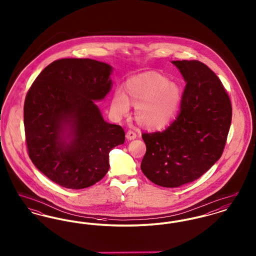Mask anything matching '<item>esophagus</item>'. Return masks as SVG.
Segmentation results:
<instances>
[{"mask_svg":"<svg viewBox=\"0 0 256 256\" xmlns=\"http://www.w3.org/2000/svg\"><path fill=\"white\" fill-rule=\"evenodd\" d=\"M126 137L128 140H134L136 138V134L134 132V130H128L126 134Z\"/></svg>","mask_w":256,"mask_h":256,"instance_id":"34e87169","label":"esophagus"}]
</instances>
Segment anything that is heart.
I'll return each instance as SVG.
<instances>
[{
    "instance_id": "1",
    "label": "heart",
    "mask_w": 256,
    "mask_h": 256,
    "mask_svg": "<svg viewBox=\"0 0 256 256\" xmlns=\"http://www.w3.org/2000/svg\"><path fill=\"white\" fill-rule=\"evenodd\" d=\"M124 90H115L110 104L114 117L122 118L136 106V120L143 128L158 130L169 126L176 116L182 102V86L156 72L136 74L126 80Z\"/></svg>"
}]
</instances>
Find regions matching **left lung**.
I'll list each match as a JSON object with an SVG mask.
<instances>
[{"label":"left lung","instance_id":"left-lung-1","mask_svg":"<svg viewBox=\"0 0 256 256\" xmlns=\"http://www.w3.org/2000/svg\"><path fill=\"white\" fill-rule=\"evenodd\" d=\"M186 82L180 112L162 132L143 134L141 170L174 188L200 178L222 156L232 124L230 98L219 78L198 60L172 61Z\"/></svg>","mask_w":256,"mask_h":256}]
</instances>
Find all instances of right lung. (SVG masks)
<instances>
[{
    "label": "right lung",
    "mask_w": 256,
    "mask_h": 256,
    "mask_svg": "<svg viewBox=\"0 0 256 256\" xmlns=\"http://www.w3.org/2000/svg\"><path fill=\"white\" fill-rule=\"evenodd\" d=\"M112 67L89 58L52 62L24 100L28 156L52 182L84 189L110 170V152L124 142L122 126L106 122L95 100L111 90Z\"/></svg>",
    "instance_id": "obj_1"
}]
</instances>
